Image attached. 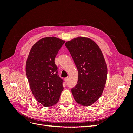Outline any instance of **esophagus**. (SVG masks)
<instances>
[{"instance_id": "obj_1", "label": "esophagus", "mask_w": 133, "mask_h": 133, "mask_svg": "<svg viewBox=\"0 0 133 133\" xmlns=\"http://www.w3.org/2000/svg\"><path fill=\"white\" fill-rule=\"evenodd\" d=\"M64 80H65V82L66 83V82H68V80H69V78H68V77H66V78H65V79H64Z\"/></svg>"}]
</instances>
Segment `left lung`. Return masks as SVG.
<instances>
[{
  "label": "left lung",
  "instance_id": "left-lung-1",
  "mask_svg": "<svg viewBox=\"0 0 133 133\" xmlns=\"http://www.w3.org/2000/svg\"><path fill=\"white\" fill-rule=\"evenodd\" d=\"M78 71V80L71 89L75 101L89 106L102 94L107 67L102 52L90 39L79 37L65 43Z\"/></svg>",
  "mask_w": 133,
  "mask_h": 133
}]
</instances>
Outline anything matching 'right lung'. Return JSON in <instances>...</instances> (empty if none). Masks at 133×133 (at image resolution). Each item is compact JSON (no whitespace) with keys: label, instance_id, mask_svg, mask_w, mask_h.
<instances>
[{"label":"right lung","instance_id":"add662e5","mask_svg":"<svg viewBox=\"0 0 133 133\" xmlns=\"http://www.w3.org/2000/svg\"><path fill=\"white\" fill-rule=\"evenodd\" d=\"M65 42L55 37L42 38L32 46L28 57L26 74L30 89L44 107L57 104L64 89L54 60Z\"/></svg>","mask_w":133,"mask_h":133}]
</instances>
